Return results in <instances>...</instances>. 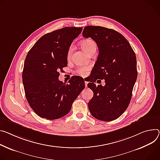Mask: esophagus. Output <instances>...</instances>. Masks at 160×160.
<instances>
[{
    "mask_svg": "<svg viewBox=\"0 0 160 160\" xmlns=\"http://www.w3.org/2000/svg\"><path fill=\"white\" fill-rule=\"evenodd\" d=\"M88 82L85 81V88H87V87H88Z\"/></svg>",
    "mask_w": 160,
    "mask_h": 160,
    "instance_id": "obj_1",
    "label": "esophagus"
}]
</instances>
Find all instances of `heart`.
<instances>
[{"label": "heart", "mask_w": 160, "mask_h": 160, "mask_svg": "<svg viewBox=\"0 0 160 160\" xmlns=\"http://www.w3.org/2000/svg\"><path fill=\"white\" fill-rule=\"evenodd\" d=\"M80 45H81L82 49L89 54L91 52H92L93 50H96V48H97L96 44L94 42V41H93L92 39H88L82 41L80 43ZM72 51V47L70 46V47L68 49V53H67V57H68V59L71 57ZM89 69H90V68L89 66H80L77 69L76 72L77 74H78L81 76L85 77L88 74Z\"/></svg>", "instance_id": "b5f03b06"}]
</instances>
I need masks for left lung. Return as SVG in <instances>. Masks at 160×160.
<instances>
[{
	"label": "left lung",
	"instance_id": "8db88e82",
	"mask_svg": "<svg viewBox=\"0 0 160 160\" xmlns=\"http://www.w3.org/2000/svg\"><path fill=\"white\" fill-rule=\"evenodd\" d=\"M82 35L92 38L97 44L99 55L91 74L92 81L88 84L94 92L88 107L98 120L112 121L127 109L137 78L136 55L128 40L112 28L89 25ZM104 79L106 85L96 86L98 78Z\"/></svg>",
	"mask_w": 160,
	"mask_h": 160
}]
</instances>
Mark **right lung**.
Returning a JSON list of instances; mask_svg holds the SVG:
<instances>
[{
  "label": "right lung",
  "instance_id": "1",
  "mask_svg": "<svg viewBox=\"0 0 160 160\" xmlns=\"http://www.w3.org/2000/svg\"><path fill=\"white\" fill-rule=\"evenodd\" d=\"M82 27H64L41 37L28 52L22 81L28 104L40 118L54 120L64 117L85 88L84 80L72 77L68 83L59 80L68 65L67 53Z\"/></svg>",
  "mask_w": 160,
  "mask_h": 160
}]
</instances>
